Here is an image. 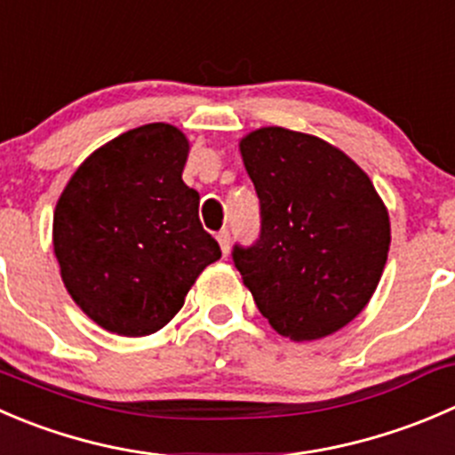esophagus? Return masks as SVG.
Returning <instances> with one entry per match:
<instances>
[{"label":"esophagus","instance_id":"esophagus-1","mask_svg":"<svg viewBox=\"0 0 455 455\" xmlns=\"http://www.w3.org/2000/svg\"><path fill=\"white\" fill-rule=\"evenodd\" d=\"M218 244H220V249H222V253L228 255V249H231V235H228L227 228L218 233Z\"/></svg>","mask_w":455,"mask_h":455}]
</instances>
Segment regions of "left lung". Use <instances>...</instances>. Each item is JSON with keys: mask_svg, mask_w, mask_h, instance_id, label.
<instances>
[{"mask_svg": "<svg viewBox=\"0 0 455 455\" xmlns=\"http://www.w3.org/2000/svg\"><path fill=\"white\" fill-rule=\"evenodd\" d=\"M262 231L233 251L268 324L293 342L326 338L363 313L385 271L391 222L369 175L333 144L262 126L240 140Z\"/></svg>", "mask_w": 455, "mask_h": 455, "instance_id": "8db88e82", "label": "left lung"}]
</instances>
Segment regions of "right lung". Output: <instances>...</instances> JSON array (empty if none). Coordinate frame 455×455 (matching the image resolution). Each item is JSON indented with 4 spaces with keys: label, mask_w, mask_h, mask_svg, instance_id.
<instances>
[{
    "label": "right lung",
    "mask_w": 455,
    "mask_h": 455,
    "mask_svg": "<svg viewBox=\"0 0 455 455\" xmlns=\"http://www.w3.org/2000/svg\"><path fill=\"white\" fill-rule=\"evenodd\" d=\"M187 135L156 122L92 151L57 200L52 251L70 298L95 324L142 338L169 324L220 259L200 196L182 180Z\"/></svg>",
    "instance_id": "obj_1"
}]
</instances>
